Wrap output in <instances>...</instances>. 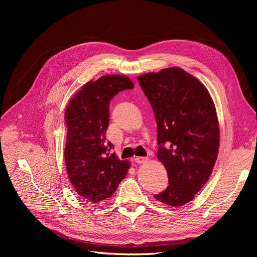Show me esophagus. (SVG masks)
Here are the masks:
<instances>
[{
    "mask_svg": "<svg viewBox=\"0 0 257 257\" xmlns=\"http://www.w3.org/2000/svg\"><path fill=\"white\" fill-rule=\"evenodd\" d=\"M134 161L137 163V164H143V163L147 162L148 161V158H145V157H136L134 159Z\"/></svg>",
    "mask_w": 257,
    "mask_h": 257,
    "instance_id": "obj_1",
    "label": "esophagus"
}]
</instances>
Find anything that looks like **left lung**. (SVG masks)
I'll list each match as a JSON object with an SVG mask.
<instances>
[{"mask_svg": "<svg viewBox=\"0 0 257 257\" xmlns=\"http://www.w3.org/2000/svg\"><path fill=\"white\" fill-rule=\"evenodd\" d=\"M149 99L158 125V160L168 185L155 199L172 207L191 201L211 176L220 147L213 100L195 77L180 67L137 78Z\"/></svg>", "mask_w": 257, "mask_h": 257, "instance_id": "obj_1", "label": "left lung"}]
</instances>
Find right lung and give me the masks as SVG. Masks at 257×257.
Wrapping results in <instances>:
<instances>
[{"instance_id":"1","label":"right lung","mask_w":257,"mask_h":257,"mask_svg":"<svg viewBox=\"0 0 257 257\" xmlns=\"http://www.w3.org/2000/svg\"><path fill=\"white\" fill-rule=\"evenodd\" d=\"M133 88L126 76H102L85 83L65 109L68 178L76 192L91 203L109 198L130 168L128 161L109 154L113 145L106 139V131L110 99L120 91Z\"/></svg>"}]
</instances>
